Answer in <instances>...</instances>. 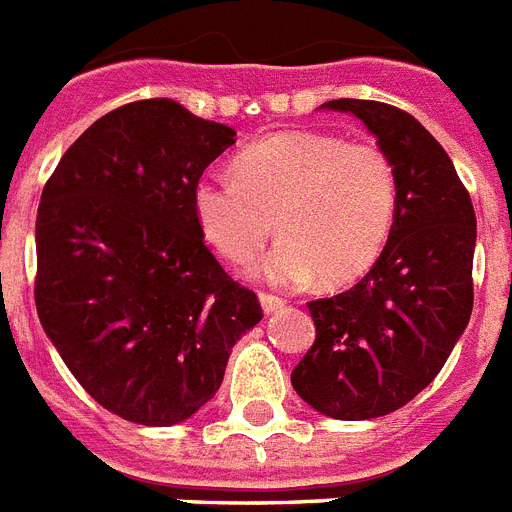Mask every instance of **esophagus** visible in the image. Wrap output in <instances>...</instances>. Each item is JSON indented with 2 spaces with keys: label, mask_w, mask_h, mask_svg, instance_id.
<instances>
[{
  "label": "esophagus",
  "mask_w": 512,
  "mask_h": 512,
  "mask_svg": "<svg viewBox=\"0 0 512 512\" xmlns=\"http://www.w3.org/2000/svg\"><path fill=\"white\" fill-rule=\"evenodd\" d=\"M260 304H262V309H265V314H273V311L283 309V306H286V301H283L281 296H273V293H260Z\"/></svg>",
  "instance_id": "1"
}]
</instances>
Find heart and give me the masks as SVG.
Segmentation results:
<instances>
[{
    "mask_svg": "<svg viewBox=\"0 0 512 512\" xmlns=\"http://www.w3.org/2000/svg\"><path fill=\"white\" fill-rule=\"evenodd\" d=\"M213 250L250 265L275 226L283 239L265 262L275 283L355 281L379 260L397 213V172L373 141L332 131L270 133L242 149L234 175L206 172L190 195Z\"/></svg>",
    "mask_w": 512,
    "mask_h": 512,
    "instance_id": "heart-1",
    "label": "heart"
}]
</instances>
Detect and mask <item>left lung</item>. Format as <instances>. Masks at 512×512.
Instances as JSON below:
<instances>
[{"mask_svg":"<svg viewBox=\"0 0 512 512\" xmlns=\"http://www.w3.org/2000/svg\"><path fill=\"white\" fill-rule=\"evenodd\" d=\"M322 108L361 118L389 154L397 213L366 278L306 304L317 337L291 384L322 415L371 420L412 402L466 330L477 216L443 146L410 113L350 97Z\"/></svg>","mask_w":512,"mask_h":512,"instance_id":"left-lung-1","label":"left lung"}]
</instances>
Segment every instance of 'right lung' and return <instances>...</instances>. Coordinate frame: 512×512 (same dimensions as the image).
I'll list each match as a JSON object with an SVG mask.
<instances>
[{
  "mask_svg": "<svg viewBox=\"0 0 512 512\" xmlns=\"http://www.w3.org/2000/svg\"><path fill=\"white\" fill-rule=\"evenodd\" d=\"M237 131L170 97L121 105L66 149L35 219V309L84 391L167 428L216 394L262 319L195 224V180Z\"/></svg>",
  "mask_w": 512,
  "mask_h": 512,
  "instance_id": "right-lung-1",
  "label": "right lung"
}]
</instances>
